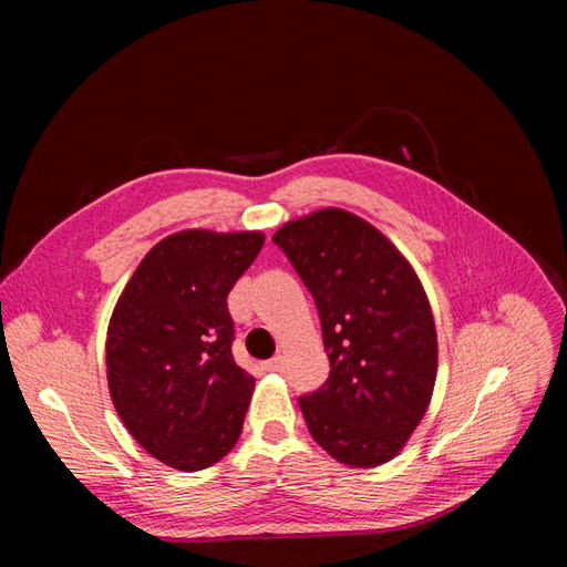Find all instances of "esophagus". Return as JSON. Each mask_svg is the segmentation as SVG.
Returning <instances> with one entry per match:
<instances>
[{
    "mask_svg": "<svg viewBox=\"0 0 567 567\" xmlns=\"http://www.w3.org/2000/svg\"><path fill=\"white\" fill-rule=\"evenodd\" d=\"M265 369H267V371H277V373H279V371H284V369H286V359H284L281 354L271 357L269 362H265Z\"/></svg>",
    "mask_w": 567,
    "mask_h": 567,
    "instance_id": "34e87169",
    "label": "esophagus"
}]
</instances>
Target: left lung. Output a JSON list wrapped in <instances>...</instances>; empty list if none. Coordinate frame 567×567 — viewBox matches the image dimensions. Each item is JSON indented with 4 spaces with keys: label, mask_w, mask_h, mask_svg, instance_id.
Here are the masks:
<instances>
[{
    "label": "left lung",
    "mask_w": 567,
    "mask_h": 567,
    "mask_svg": "<svg viewBox=\"0 0 567 567\" xmlns=\"http://www.w3.org/2000/svg\"><path fill=\"white\" fill-rule=\"evenodd\" d=\"M310 290L329 352L323 385L300 394L319 447L354 468L398 454L431 402L437 336L402 252L369 221L326 208L271 236Z\"/></svg>",
    "instance_id": "8db88e82"
}]
</instances>
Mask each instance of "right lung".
Here are the masks:
<instances>
[{
	"instance_id": "add662e5",
	"label": "right lung",
	"mask_w": 567,
	"mask_h": 567,
	"mask_svg": "<svg viewBox=\"0 0 567 567\" xmlns=\"http://www.w3.org/2000/svg\"><path fill=\"white\" fill-rule=\"evenodd\" d=\"M262 234L179 231L132 274L109 326V390L117 416L167 466L194 473L241 435L255 379L234 362L227 296Z\"/></svg>"
}]
</instances>
